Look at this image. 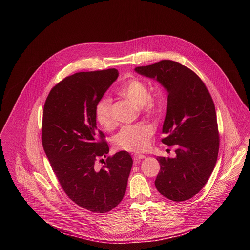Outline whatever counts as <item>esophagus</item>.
<instances>
[{
	"instance_id": "esophagus-1",
	"label": "esophagus",
	"mask_w": 250,
	"mask_h": 250,
	"mask_svg": "<svg viewBox=\"0 0 250 250\" xmlns=\"http://www.w3.org/2000/svg\"><path fill=\"white\" fill-rule=\"evenodd\" d=\"M145 158V156L143 155V154H134V156H133V159H134V161L137 163V162H139L140 160H142V159H144Z\"/></svg>"
}]
</instances>
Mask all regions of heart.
<instances>
[{
  "instance_id": "obj_1",
  "label": "heart",
  "mask_w": 250,
  "mask_h": 250,
  "mask_svg": "<svg viewBox=\"0 0 250 250\" xmlns=\"http://www.w3.org/2000/svg\"><path fill=\"white\" fill-rule=\"evenodd\" d=\"M118 94L130 100L136 106L141 107L143 113L148 116H155L161 106L160 94L148 93L145 83L138 78H133L124 83L118 89ZM97 122L106 130L115 127L116 122L112 114L111 100L101 99L95 107ZM154 135L151 125L138 123L124 126L114 138V144L118 149L129 152H142L148 148L150 140Z\"/></svg>"
}]
</instances>
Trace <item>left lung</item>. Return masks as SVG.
Here are the masks:
<instances>
[{
	"label": "left lung",
	"instance_id": "left-lung-1",
	"mask_svg": "<svg viewBox=\"0 0 250 250\" xmlns=\"http://www.w3.org/2000/svg\"><path fill=\"white\" fill-rule=\"evenodd\" d=\"M139 74L154 78L168 91L162 143L176 146V157H158V191L181 202L193 197L210 178L217 160L219 132L214 101L203 81L181 63L164 60L139 66Z\"/></svg>",
	"mask_w": 250,
	"mask_h": 250
}]
</instances>
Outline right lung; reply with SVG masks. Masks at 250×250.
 <instances>
[{
  "label": "right lung",
  "mask_w": 250,
  "mask_h": 250,
  "mask_svg": "<svg viewBox=\"0 0 250 250\" xmlns=\"http://www.w3.org/2000/svg\"><path fill=\"white\" fill-rule=\"evenodd\" d=\"M114 68L65 77L48 94L41 141L52 169L66 195L80 207L103 214L122 200L133 160L127 151L108 156L105 135L96 128L95 107L117 79Z\"/></svg>",
  "instance_id": "add662e5"
}]
</instances>
